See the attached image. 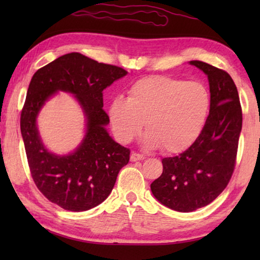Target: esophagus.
Masks as SVG:
<instances>
[{
    "label": "esophagus",
    "mask_w": 260,
    "mask_h": 260,
    "mask_svg": "<svg viewBox=\"0 0 260 260\" xmlns=\"http://www.w3.org/2000/svg\"><path fill=\"white\" fill-rule=\"evenodd\" d=\"M144 159V156L141 155V153L138 152H132L131 153V160L132 161H138V160H142Z\"/></svg>",
    "instance_id": "1"
}]
</instances>
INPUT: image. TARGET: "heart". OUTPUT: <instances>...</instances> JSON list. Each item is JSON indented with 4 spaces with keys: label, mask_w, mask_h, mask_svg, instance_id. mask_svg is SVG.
Segmentation results:
<instances>
[{
    "label": "heart",
    "mask_w": 260,
    "mask_h": 260,
    "mask_svg": "<svg viewBox=\"0 0 260 260\" xmlns=\"http://www.w3.org/2000/svg\"><path fill=\"white\" fill-rule=\"evenodd\" d=\"M211 108V95L203 82L167 76H150L134 82L128 99H114L110 121L120 142H131L146 122L149 147L165 153L190 148L203 132Z\"/></svg>",
    "instance_id": "1"
}]
</instances>
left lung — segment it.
<instances>
[{
	"instance_id": "8db88e82",
	"label": "left lung",
	"mask_w": 260,
	"mask_h": 260,
	"mask_svg": "<svg viewBox=\"0 0 260 260\" xmlns=\"http://www.w3.org/2000/svg\"><path fill=\"white\" fill-rule=\"evenodd\" d=\"M190 64L209 79L208 120L190 148L178 156L162 158V173L150 186L161 204L179 212L206 206L227 187L235 169L242 129L240 98L230 74L201 60Z\"/></svg>"
}]
</instances>
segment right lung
<instances>
[{
	"label": "right lung",
	"instance_id": "add662e5",
	"mask_svg": "<svg viewBox=\"0 0 260 260\" xmlns=\"http://www.w3.org/2000/svg\"><path fill=\"white\" fill-rule=\"evenodd\" d=\"M126 74L116 65L71 52L39 69L29 82L20 114L29 172L46 199L64 210L80 212L102 203L121 167L128 164L129 149L110 138L105 129L109 116L103 110V90ZM57 90L76 94L87 118L85 139L69 156L47 152L35 122L42 105Z\"/></svg>",
	"mask_w": 260,
	"mask_h": 260
}]
</instances>
